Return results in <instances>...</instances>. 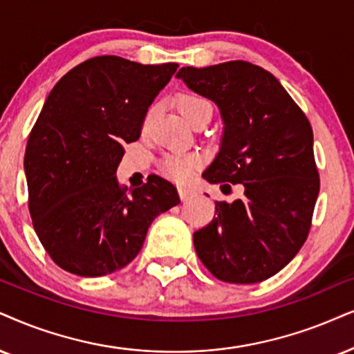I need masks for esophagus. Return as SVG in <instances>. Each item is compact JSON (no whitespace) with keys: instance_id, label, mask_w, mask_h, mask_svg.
I'll use <instances>...</instances> for the list:
<instances>
[{"instance_id":"obj_1","label":"esophagus","mask_w":354,"mask_h":354,"mask_svg":"<svg viewBox=\"0 0 354 354\" xmlns=\"http://www.w3.org/2000/svg\"><path fill=\"white\" fill-rule=\"evenodd\" d=\"M178 192H180V196H181L183 201H186L187 198H191V194H192V191L189 189V187H185V186L178 187Z\"/></svg>"}]
</instances>
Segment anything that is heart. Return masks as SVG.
Listing matches in <instances>:
<instances>
[{"label": "heart", "instance_id": "heart-1", "mask_svg": "<svg viewBox=\"0 0 354 354\" xmlns=\"http://www.w3.org/2000/svg\"><path fill=\"white\" fill-rule=\"evenodd\" d=\"M178 109L185 115L187 122L194 124L201 115L205 113H212V106L205 97L194 95V93H183L176 100ZM201 156L196 153L191 155H167L162 160V168L168 176L178 181H186L194 174L196 169L201 167Z\"/></svg>", "mask_w": 354, "mask_h": 354}]
</instances>
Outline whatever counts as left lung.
<instances>
[{
	"label": "left lung",
	"instance_id": "obj_1",
	"mask_svg": "<svg viewBox=\"0 0 354 354\" xmlns=\"http://www.w3.org/2000/svg\"><path fill=\"white\" fill-rule=\"evenodd\" d=\"M176 77L216 102L225 124L204 178L222 189L245 187L232 204L216 201V217L194 234L196 253L223 283H261L296 257L310 232L320 191L310 122L283 84L250 62L183 66Z\"/></svg>",
	"mask_w": 354,
	"mask_h": 354
}]
</instances>
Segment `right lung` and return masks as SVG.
Returning a JSON list of instances; mask_svg holds the SVG:
<instances>
[{
  "label": "right lung",
  "instance_id": "right-lung-1",
  "mask_svg": "<svg viewBox=\"0 0 354 354\" xmlns=\"http://www.w3.org/2000/svg\"><path fill=\"white\" fill-rule=\"evenodd\" d=\"M178 64L142 65L115 55L84 60L60 78L29 133V212L62 270L106 276L137 257L156 216L180 204L176 186L149 176L120 185L124 142L138 140L147 111Z\"/></svg>",
  "mask_w": 354,
  "mask_h": 354
}]
</instances>
